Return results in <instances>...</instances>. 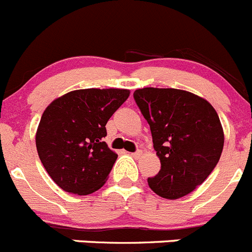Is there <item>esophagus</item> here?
Masks as SVG:
<instances>
[{"label": "esophagus", "instance_id": "esophagus-1", "mask_svg": "<svg viewBox=\"0 0 252 252\" xmlns=\"http://www.w3.org/2000/svg\"><path fill=\"white\" fill-rule=\"evenodd\" d=\"M140 155H142V150H137V152L131 153V157H133V158H139Z\"/></svg>", "mask_w": 252, "mask_h": 252}]
</instances>
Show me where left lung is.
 <instances>
[{
	"label": "left lung",
	"instance_id": "obj_1",
	"mask_svg": "<svg viewBox=\"0 0 252 252\" xmlns=\"http://www.w3.org/2000/svg\"><path fill=\"white\" fill-rule=\"evenodd\" d=\"M147 119L160 171L149 188L165 199H179L203 184L218 164L224 131L213 105L187 91L143 88L133 94Z\"/></svg>",
	"mask_w": 252,
	"mask_h": 252
}]
</instances>
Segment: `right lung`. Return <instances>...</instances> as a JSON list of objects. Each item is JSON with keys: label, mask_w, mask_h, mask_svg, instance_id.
<instances>
[{"label": "right lung", "mask_w": 252, "mask_h": 252, "mask_svg": "<svg viewBox=\"0 0 252 252\" xmlns=\"http://www.w3.org/2000/svg\"><path fill=\"white\" fill-rule=\"evenodd\" d=\"M128 97L126 89H78L46 108L36 147L44 169L61 189L87 195L104 185L118 158L103 142L105 124Z\"/></svg>", "instance_id": "right-lung-1"}]
</instances>
